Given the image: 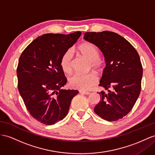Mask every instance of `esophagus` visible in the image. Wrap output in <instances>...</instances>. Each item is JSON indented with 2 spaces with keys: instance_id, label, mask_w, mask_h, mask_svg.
Here are the masks:
<instances>
[{
  "instance_id": "34e87169",
  "label": "esophagus",
  "mask_w": 155,
  "mask_h": 155,
  "mask_svg": "<svg viewBox=\"0 0 155 155\" xmlns=\"http://www.w3.org/2000/svg\"><path fill=\"white\" fill-rule=\"evenodd\" d=\"M79 92H80L81 94H85V95H88V94H90V92H85V91H82V90L79 91Z\"/></svg>"
}]
</instances>
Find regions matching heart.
Masks as SVG:
<instances>
[{"label": "heart", "mask_w": 155, "mask_h": 155, "mask_svg": "<svg viewBox=\"0 0 155 155\" xmlns=\"http://www.w3.org/2000/svg\"><path fill=\"white\" fill-rule=\"evenodd\" d=\"M77 51L87 60L90 61L92 69L98 73L103 72L104 69V63L99 59L100 51L97 48L89 42H85L79 45ZM73 54L71 50H66L60 59V67L62 71L66 74H70L73 68ZM97 77L94 73L86 74H75L69 78V84L73 88L82 91L88 90L96 85Z\"/></svg>", "instance_id": "1"}]
</instances>
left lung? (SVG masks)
Instances as JSON below:
<instances>
[{"instance_id":"8db88e82","label":"left lung","mask_w":155,"mask_h":155,"mask_svg":"<svg viewBox=\"0 0 155 155\" xmlns=\"http://www.w3.org/2000/svg\"><path fill=\"white\" fill-rule=\"evenodd\" d=\"M84 38L100 49L106 62L99 86L109 92L98 93L101 99L94 111L105 120H118L132 109L140 94L143 67L140 55L116 33L87 32Z\"/></svg>"}]
</instances>
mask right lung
<instances>
[{
    "mask_svg": "<svg viewBox=\"0 0 155 155\" xmlns=\"http://www.w3.org/2000/svg\"><path fill=\"white\" fill-rule=\"evenodd\" d=\"M81 31L69 35L48 33L27 46L17 68L19 92L29 113L46 125L63 120L78 90H62L67 82L60 67L63 54L77 42Z\"/></svg>",
    "mask_w": 155,
    "mask_h": 155,
    "instance_id": "1",
    "label": "right lung"
}]
</instances>
